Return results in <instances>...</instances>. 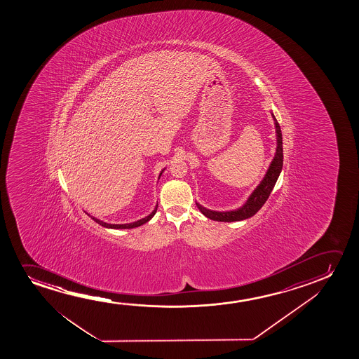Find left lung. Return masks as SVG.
<instances>
[{
	"label": "left lung",
	"mask_w": 359,
	"mask_h": 359,
	"mask_svg": "<svg viewBox=\"0 0 359 359\" xmlns=\"http://www.w3.org/2000/svg\"><path fill=\"white\" fill-rule=\"evenodd\" d=\"M273 116V115H272ZM276 133H277V152H276L275 159L271 163L270 168L267 170L266 177L261 182L260 185L257 187L255 191L251 194L249 200L245 203V206L241 207L238 211L231 212H215L206 210L205 207L196 203L198 210L210 219L218 222H236L243 221L246 218H250L254 216L256 212L264 206V203L267 201L270 196L272 189L275 187L277 179L280 177L282 165H283V146H282V133H280V123H277L275 116Z\"/></svg>",
	"instance_id": "1"
}]
</instances>
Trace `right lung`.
Segmentation results:
<instances>
[{
	"mask_svg": "<svg viewBox=\"0 0 359 359\" xmlns=\"http://www.w3.org/2000/svg\"><path fill=\"white\" fill-rule=\"evenodd\" d=\"M157 207L154 208V211H153L149 216L146 217V218H142V219H140V221L133 222V223H128V224H109V223H105V222L99 221V219L94 218V217H92V218H93L94 221L97 222L98 224L105 226V228H113V229H131V228H136V226H142L144 223H147V222L149 221L154 215H156V212H157Z\"/></svg>",
	"mask_w": 359,
	"mask_h": 359,
	"instance_id": "obj_1",
	"label": "right lung"
}]
</instances>
